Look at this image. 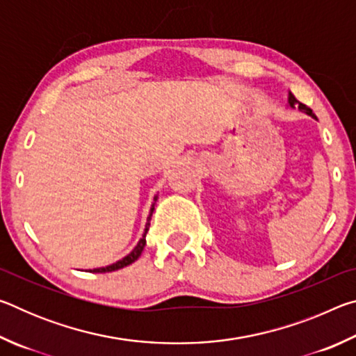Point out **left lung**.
Masks as SVG:
<instances>
[{
    "label": "left lung",
    "mask_w": 356,
    "mask_h": 356,
    "mask_svg": "<svg viewBox=\"0 0 356 356\" xmlns=\"http://www.w3.org/2000/svg\"><path fill=\"white\" fill-rule=\"evenodd\" d=\"M289 105H291L292 108L298 106V110H300V111H303V113H306V114H309L311 118H316V114L312 113L311 108H308V106H306L305 104H300V102L293 97V94H289Z\"/></svg>",
    "instance_id": "obj_1"
}]
</instances>
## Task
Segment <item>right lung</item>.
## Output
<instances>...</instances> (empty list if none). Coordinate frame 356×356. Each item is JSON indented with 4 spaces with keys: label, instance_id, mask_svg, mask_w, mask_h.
<instances>
[{
    "label": "right lung",
    "instance_id": "right-lung-1",
    "mask_svg": "<svg viewBox=\"0 0 356 356\" xmlns=\"http://www.w3.org/2000/svg\"><path fill=\"white\" fill-rule=\"evenodd\" d=\"M154 201H156V196L154 197ZM152 212H154V206L152 209H150V213H149V218H147V222H146V229H144V234H143V238L138 242V245L135 246V250L130 252L129 256H125L124 259H120V261L114 262L111 265H108V267H102V268H94V270H89L91 273H106V272H114V270H119V268H124L127 267V265L134 264L138 257L141 256V252L144 250V246H146V234L149 231V226H150V216H152Z\"/></svg>",
    "mask_w": 356,
    "mask_h": 356
}]
</instances>
